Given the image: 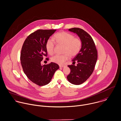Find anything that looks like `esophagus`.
<instances>
[{
	"label": "esophagus",
	"mask_w": 121,
	"mask_h": 121,
	"mask_svg": "<svg viewBox=\"0 0 121 121\" xmlns=\"http://www.w3.org/2000/svg\"><path fill=\"white\" fill-rule=\"evenodd\" d=\"M59 67H60V68H64V67H66V65H60Z\"/></svg>",
	"instance_id": "esophagus-1"
}]
</instances>
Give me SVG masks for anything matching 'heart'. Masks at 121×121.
<instances>
[{"label":"heart","mask_w":121,"mask_h":121,"mask_svg":"<svg viewBox=\"0 0 121 121\" xmlns=\"http://www.w3.org/2000/svg\"><path fill=\"white\" fill-rule=\"evenodd\" d=\"M53 39L57 44L64 45L63 52L64 53L53 56L51 58L53 62L62 65L69 58L70 56H76L80 51L82 46L81 39L79 37H75L71 33L64 31L58 32L53 36ZM55 42L51 39H48L46 42L45 48L50 55H52L54 52Z\"/></svg>","instance_id":"1"}]
</instances>
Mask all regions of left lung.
Returning a JSON list of instances; mask_svg holds the SVG:
<instances>
[{
	"label": "left lung",
	"mask_w": 121,
	"mask_h": 121,
	"mask_svg": "<svg viewBox=\"0 0 121 121\" xmlns=\"http://www.w3.org/2000/svg\"><path fill=\"white\" fill-rule=\"evenodd\" d=\"M69 31L76 33L82 41V46L79 53L72 60L73 65H68L70 73L67 76L68 81L71 83L79 85L85 81L92 74L98 58V52L91 37L83 30L74 28ZM77 62V65L73 63Z\"/></svg>",
	"instance_id": "8db88e82"
}]
</instances>
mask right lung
I'll return each instance as SVG.
<instances>
[{"label": "right lung", "instance_id": "1", "mask_svg": "<svg viewBox=\"0 0 121 121\" xmlns=\"http://www.w3.org/2000/svg\"><path fill=\"white\" fill-rule=\"evenodd\" d=\"M56 30H38L30 34L22 46L20 60L23 70L34 83L43 86L50 82L55 72L59 68L54 62L41 65V61L47 57V40ZM49 60L48 58H45Z\"/></svg>", "mask_w": 121, "mask_h": 121}]
</instances>
